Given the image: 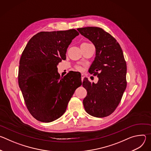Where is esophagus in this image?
Listing matches in <instances>:
<instances>
[{
    "mask_svg": "<svg viewBox=\"0 0 151 151\" xmlns=\"http://www.w3.org/2000/svg\"><path fill=\"white\" fill-rule=\"evenodd\" d=\"M84 78H85V75H84L83 74H82V75H81V80L83 81V79H84Z\"/></svg>",
    "mask_w": 151,
    "mask_h": 151,
    "instance_id": "1",
    "label": "esophagus"
}]
</instances>
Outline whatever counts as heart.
<instances>
[{
    "instance_id": "obj_1",
    "label": "heart",
    "mask_w": 151,
    "mask_h": 151,
    "mask_svg": "<svg viewBox=\"0 0 151 151\" xmlns=\"http://www.w3.org/2000/svg\"><path fill=\"white\" fill-rule=\"evenodd\" d=\"M76 69L78 70H80V71L82 70V68H81V67H80V66H76Z\"/></svg>"
}]
</instances>
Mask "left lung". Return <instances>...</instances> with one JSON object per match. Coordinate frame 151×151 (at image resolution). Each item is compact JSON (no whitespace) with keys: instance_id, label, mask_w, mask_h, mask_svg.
I'll use <instances>...</instances> for the list:
<instances>
[{"instance_id":"1","label":"left lung","mask_w":151,"mask_h":151,"mask_svg":"<svg viewBox=\"0 0 151 151\" xmlns=\"http://www.w3.org/2000/svg\"><path fill=\"white\" fill-rule=\"evenodd\" d=\"M96 48V57L89 72L99 78L97 83L84 78L83 87L87 95L83 100L89 115L103 118L112 114L118 106L127 87V64L122 50L116 40L97 27L78 29Z\"/></svg>"}]
</instances>
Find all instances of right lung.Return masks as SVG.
Listing matches in <instances>:
<instances>
[{
  "instance_id": "obj_1",
  "label": "right lung",
  "mask_w": 151,
  "mask_h": 151,
  "mask_svg": "<svg viewBox=\"0 0 151 151\" xmlns=\"http://www.w3.org/2000/svg\"><path fill=\"white\" fill-rule=\"evenodd\" d=\"M79 35L75 29L41 32L30 39L21 55L19 87L29 111L37 121L50 122L61 117L75 90L82 85L81 78L73 72L60 78L57 69Z\"/></svg>"
}]
</instances>
